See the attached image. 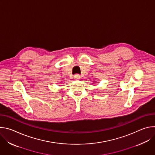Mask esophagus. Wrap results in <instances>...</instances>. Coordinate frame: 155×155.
<instances>
[{"mask_svg": "<svg viewBox=\"0 0 155 155\" xmlns=\"http://www.w3.org/2000/svg\"><path fill=\"white\" fill-rule=\"evenodd\" d=\"M74 78L75 79H76V80H78V79H80V76L79 75H75L74 76Z\"/></svg>", "mask_w": 155, "mask_h": 155, "instance_id": "obj_1", "label": "esophagus"}]
</instances>
